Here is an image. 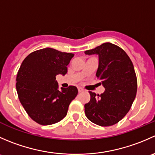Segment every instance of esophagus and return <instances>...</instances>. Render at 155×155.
Instances as JSON below:
<instances>
[{
	"instance_id": "34e87169",
	"label": "esophagus",
	"mask_w": 155,
	"mask_h": 155,
	"mask_svg": "<svg viewBox=\"0 0 155 155\" xmlns=\"http://www.w3.org/2000/svg\"><path fill=\"white\" fill-rule=\"evenodd\" d=\"M82 91H83V89L81 88V87H78V91H79V93H80V92H82Z\"/></svg>"
}]
</instances>
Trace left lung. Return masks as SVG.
<instances>
[{"label": "left lung", "mask_w": 155, "mask_h": 155, "mask_svg": "<svg viewBox=\"0 0 155 155\" xmlns=\"http://www.w3.org/2000/svg\"><path fill=\"white\" fill-rule=\"evenodd\" d=\"M99 55L96 76L105 91L101 95L89 91L90 101L85 104L87 119L102 127L117 124L127 115L137 91V79L129 56L119 46L111 43L85 51Z\"/></svg>", "instance_id": "left-lung-1"}]
</instances>
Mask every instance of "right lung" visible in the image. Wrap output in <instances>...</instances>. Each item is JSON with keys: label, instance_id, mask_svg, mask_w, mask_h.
Segmentation results:
<instances>
[{"label": "right lung", "instance_id": "obj_1", "mask_svg": "<svg viewBox=\"0 0 155 155\" xmlns=\"http://www.w3.org/2000/svg\"><path fill=\"white\" fill-rule=\"evenodd\" d=\"M74 54L51 48L29 54L21 63L16 76L17 94L25 110L41 125H50L67 115L78 89L70 85L58 90L55 76L68 73V65Z\"/></svg>", "mask_w": 155, "mask_h": 155}]
</instances>
